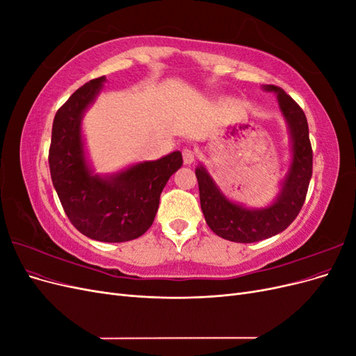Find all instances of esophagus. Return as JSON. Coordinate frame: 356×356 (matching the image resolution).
Masks as SVG:
<instances>
[{"mask_svg":"<svg viewBox=\"0 0 356 356\" xmlns=\"http://www.w3.org/2000/svg\"><path fill=\"white\" fill-rule=\"evenodd\" d=\"M182 159H184V165H191L195 161V153L190 148L182 149Z\"/></svg>","mask_w":356,"mask_h":356,"instance_id":"esophagus-1","label":"esophagus"}]
</instances>
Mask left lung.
Here are the masks:
<instances>
[{"mask_svg": "<svg viewBox=\"0 0 356 356\" xmlns=\"http://www.w3.org/2000/svg\"><path fill=\"white\" fill-rule=\"evenodd\" d=\"M263 89L276 93L293 144V159L273 203L260 209H248L225 197L202 165L196 168L200 207L207 224L220 238L239 243L258 242L284 232L303 207L312 178L314 153L303 110L277 86L267 84Z\"/></svg>", "mask_w": 356, "mask_h": 356, "instance_id": "obj_1", "label": "left lung"}]
</instances>
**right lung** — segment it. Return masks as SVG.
I'll return each mask as SVG.
<instances>
[{"label":"right lung","mask_w":356,"mask_h":356,"mask_svg":"<svg viewBox=\"0 0 356 356\" xmlns=\"http://www.w3.org/2000/svg\"><path fill=\"white\" fill-rule=\"evenodd\" d=\"M104 81L99 77L86 83L58 110L49 166L62 208L75 229L99 242H127L152 227L161 191L182 166V156L174 152L113 175H93L86 160L81 120Z\"/></svg>","instance_id":"1"}]
</instances>
